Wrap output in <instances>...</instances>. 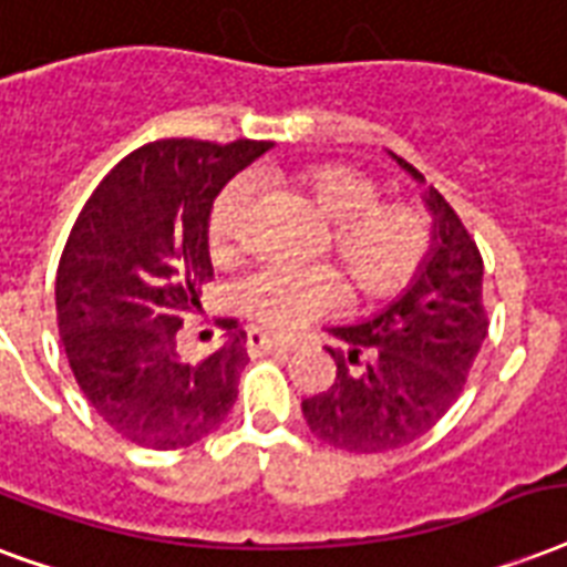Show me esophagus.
Returning <instances> with one entry per match:
<instances>
[{"mask_svg":"<svg viewBox=\"0 0 567 567\" xmlns=\"http://www.w3.org/2000/svg\"><path fill=\"white\" fill-rule=\"evenodd\" d=\"M249 351L267 353V351H293L297 348V339L293 336H274V332L252 330L249 332Z\"/></svg>","mask_w":567,"mask_h":567,"instance_id":"34e87169","label":"esophagus"}]
</instances>
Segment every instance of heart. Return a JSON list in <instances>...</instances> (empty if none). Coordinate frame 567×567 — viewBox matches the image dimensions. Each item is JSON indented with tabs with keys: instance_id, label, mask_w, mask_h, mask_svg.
<instances>
[{
	"instance_id": "obj_1",
	"label": "heart",
	"mask_w": 567,
	"mask_h": 567,
	"mask_svg": "<svg viewBox=\"0 0 567 567\" xmlns=\"http://www.w3.org/2000/svg\"><path fill=\"white\" fill-rule=\"evenodd\" d=\"M330 219V249L357 297L383 300L413 282L431 246L427 216L416 205H380L378 184L348 166H312L291 178ZM255 184L237 175L219 189L207 214V244L219 261H231L244 240ZM237 306L270 330H291L341 300L330 267H258L237 285Z\"/></svg>"
}]
</instances>
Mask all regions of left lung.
Here are the masks:
<instances>
[{
	"label": "left lung",
	"instance_id": "1",
	"mask_svg": "<svg viewBox=\"0 0 567 567\" xmlns=\"http://www.w3.org/2000/svg\"><path fill=\"white\" fill-rule=\"evenodd\" d=\"M410 178L425 184L408 159ZM431 249L413 282L386 309L351 327H330L336 380L302 401L315 437L344 452H389L422 437L461 395L482 341L485 265L478 246L437 189H425Z\"/></svg>",
	"mask_w": 567,
	"mask_h": 567
}]
</instances>
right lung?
<instances>
[{"label": "right lung", "mask_w": 567, "mask_h": 567, "mask_svg": "<svg viewBox=\"0 0 567 567\" xmlns=\"http://www.w3.org/2000/svg\"><path fill=\"white\" fill-rule=\"evenodd\" d=\"M270 142L159 140L121 159L71 228L55 276L59 336L85 399L136 446L184 449L223 425L246 365V332L189 360L181 327L214 276L207 214Z\"/></svg>", "instance_id": "obj_1"}]
</instances>
